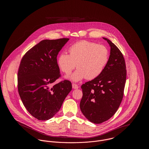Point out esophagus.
<instances>
[{
	"label": "esophagus",
	"mask_w": 149,
	"mask_h": 149,
	"mask_svg": "<svg viewBox=\"0 0 149 149\" xmlns=\"http://www.w3.org/2000/svg\"><path fill=\"white\" fill-rule=\"evenodd\" d=\"M72 88L73 89H78L79 88V86L76 84H72Z\"/></svg>",
	"instance_id": "esophagus-1"
}]
</instances>
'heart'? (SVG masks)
<instances>
[{"instance_id": "obj_1", "label": "heart", "mask_w": 149, "mask_h": 149, "mask_svg": "<svg viewBox=\"0 0 149 149\" xmlns=\"http://www.w3.org/2000/svg\"><path fill=\"white\" fill-rule=\"evenodd\" d=\"M70 55L66 52L60 54L57 64L65 74H70L75 68L78 69L70 78L78 81L86 78L92 80L99 77L108 64L109 53L106 46L88 41H81L71 45Z\"/></svg>"}]
</instances>
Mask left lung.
I'll return each mask as SVG.
<instances>
[{"instance_id": "obj_1", "label": "left lung", "mask_w": 149, "mask_h": 149, "mask_svg": "<svg viewBox=\"0 0 149 149\" xmlns=\"http://www.w3.org/2000/svg\"><path fill=\"white\" fill-rule=\"evenodd\" d=\"M103 39L111 47L108 64L99 77L81 86V111L88 120L96 124L109 120L117 112L123 98L126 80L122 54L109 40Z\"/></svg>"}]
</instances>
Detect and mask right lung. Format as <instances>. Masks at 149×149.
Wrapping results in <instances>:
<instances>
[{"label": "right lung", "instance_id": "add662e5", "mask_svg": "<svg viewBox=\"0 0 149 149\" xmlns=\"http://www.w3.org/2000/svg\"><path fill=\"white\" fill-rule=\"evenodd\" d=\"M69 38L44 40L22 58L18 90L23 105L38 120H48L60 110L72 89L67 80L52 85L61 75L57 62L59 51Z\"/></svg>", "mask_w": 149, "mask_h": 149}]
</instances>
